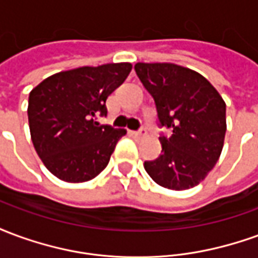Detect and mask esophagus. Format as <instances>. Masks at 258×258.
I'll list each match as a JSON object with an SVG mask.
<instances>
[{
  "label": "esophagus",
  "instance_id": "34e87169",
  "mask_svg": "<svg viewBox=\"0 0 258 258\" xmlns=\"http://www.w3.org/2000/svg\"><path fill=\"white\" fill-rule=\"evenodd\" d=\"M131 135H134V137H142V135H145V130H138V131H131Z\"/></svg>",
  "mask_w": 258,
  "mask_h": 258
}]
</instances>
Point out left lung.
Wrapping results in <instances>:
<instances>
[{
    "label": "left lung",
    "mask_w": 258,
    "mask_h": 258,
    "mask_svg": "<svg viewBox=\"0 0 258 258\" xmlns=\"http://www.w3.org/2000/svg\"><path fill=\"white\" fill-rule=\"evenodd\" d=\"M135 73L155 101L162 155L144 163L156 184L174 190L194 188L221 155L227 131L225 102L202 74L173 63H137Z\"/></svg>",
    "instance_id": "left-lung-1"
}]
</instances>
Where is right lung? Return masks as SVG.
Wrapping results in <instances>:
<instances>
[{"instance_id": "1", "label": "right lung", "mask_w": 258, "mask_h": 258, "mask_svg": "<svg viewBox=\"0 0 258 258\" xmlns=\"http://www.w3.org/2000/svg\"><path fill=\"white\" fill-rule=\"evenodd\" d=\"M131 63L73 69L48 77L29 95L33 145L45 167L66 182H85L105 170L125 130L99 124L106 99L131 72Z\"/></svg>"}]
</instances>
